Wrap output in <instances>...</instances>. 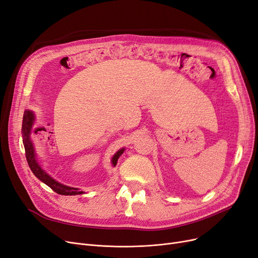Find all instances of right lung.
Masks as SVG:
<instances>
[{
    "label": "right lung",
    "instance_id": "1",
    "mask_svg": "<svg viewBox=\"0 0 258 258\" xmlns=\"http://www.w3.org/2000/svg\"><path fill=\"white\" fill-rule=\"evenodd\" d=\"M34 121H35V115H34L33 111H31V110H25V112H24V116H23V125H22L23 144H24V147H25L26 159H27L28 165L32 171V173L41 181L46 183L48 187H50L57 194L79 195V194L85 193L84 191H82L79 188L69 187V186H66V185H63V183L58 182L53 177L49 175L46 171L41 167V165L38 162V157H36V152L34 149L33 143L30 140V132H31V128L33 127ZM124 151H125V148H121L112 156L111 164L113 167L116 166L119 156L124 153Z\"/></svg>",
    "mask_w": 258,
    "mask_h": 258
}]
</instances>
